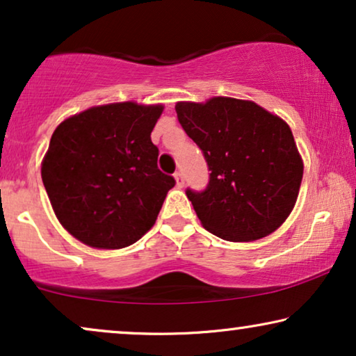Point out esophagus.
<instances>
[{
  "label": "esophagus",
  "instance_id": "esophagus-1",
  "mask_svg": "<svg viewBox=\"0 0 356 356\" xmlns=\"http://www.w3.org/2000/svg\"><path fill=\"white\" fill-rule=\"evenodd\" d=\"M175 179H177V186L183 188L184 186V175L183 172H175Z\"/></svg>",
  "mask_w": 356,
  "mask_h": 356
}]
</instances>
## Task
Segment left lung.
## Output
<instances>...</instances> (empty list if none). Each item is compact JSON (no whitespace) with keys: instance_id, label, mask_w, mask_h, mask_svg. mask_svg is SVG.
I'll return each mask as SVG.
<instances>
[{"instance_id":"1","label":"left lung","mask_w":356,"mask_h":356,"mask_svg":"<svg viewBox=\"0 0 356 356\" xmlns=\"http://www.w3.org/2000/svg\"><path fill=\"white\" fill-rule=\"evenodd\" d=\"M179 124L209 167L204 191L186 189L202 227L227 241L275 232L298 197L303 160L290 126L250 100L178 102Z\"/></svg>"}]
</instances>
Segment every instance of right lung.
Segmentation results:
<instances>
[{"instance_id": "right-lung-1", "label": "right lung", "mask_w": 356, "mask_h": 356, "mask_svg": "<svg viewBox=\"0 0 356 356\" xmlns=\"http://www.w3.org/2000/svg\"><path fill=\"white\" fill-rule=\"evenodd\" d=\"M162 105L121 102L63 121L42 162L58 220L87 246L120 250L157 220L175 178L157 167L150 140Z\"/></svg>"}]
</instances>
